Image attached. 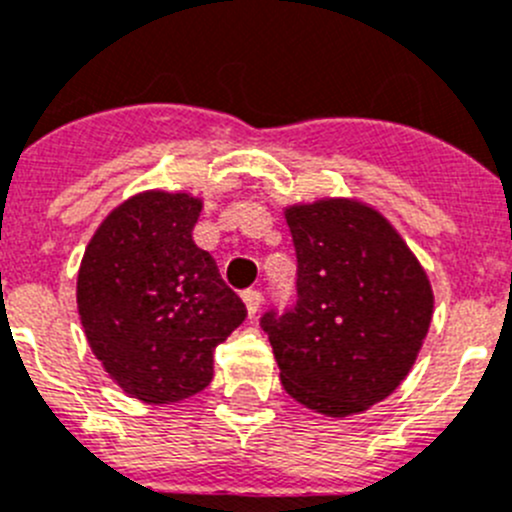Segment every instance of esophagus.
<instances>
[{"mask_svg":"<svg viewBox=\"0 0 512 512\" xmlns=\"http://www.w3.org/2000/svg\"><path fill=\"white\" fill-rule=\"evenodd\" d=\"M241 299H243V304H246L248 316H253V314H256V311H259L261 299H264V296H261V291H256V289H246L241 294Z\"/></svg>","mask_w":512,"mask_h":512,"instance_id":"esophagus-1","label":"esophagus"}]
</instances>
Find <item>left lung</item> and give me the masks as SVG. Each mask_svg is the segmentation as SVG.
I'll use <instances>...</instances> for the list:
<instances>
[{
	"label": "left lung",
	"mask_w": 512,
	"mask_h": 512,
	"mask_svg": "<svg viewBox=\"0 0 512 512\" xmlns=\"http://www.w3.org/2000/svg\"><path fill=\"white\" fill-rule=\"evenodd\" d=\"M294 238L296 306L261 319L289 397L324 417L362 415L405 382L435 309L405 238L359 198L284 208Z\"/></svg>",
	"instance_id": "obj_1"
}]
</instances>
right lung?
<instances>
[{
	"mask_svg": "<svg viewBox=\"0 0 512 512\" xmlns=\"http://www.w3.org/2000/svg\"><path fill=\"white\" fill-rule=\"evenodd\" d=\"M203 198L143 191L107 213L77 271V314L110 379L145 405L193 397L246 306L193 241Z\"/></svg>",
	"mask_w": 512,
	"mask_h": 512,
	"instance_id": "obj_1",
	"label": "right lung"
}]
</instances>
